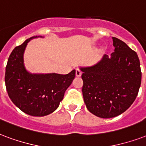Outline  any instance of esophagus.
Here are the masks:
<instances>
[{
	"mask_svg": "<svg viewBox=\"0 0 146 146\" xmlns=\"http://www.w3.org/2000/svg\"><path fill=\"white\" fill-rule=\"evenodd\" d=\"M75 74H76L77 77H80L82 74V72L80 69H78V68H77L76 71H75Z\"/></svg>",
	"mask_w": 146,
	"mask_h": 146,
	"instance_id": "1",
	"label": "esophagus"
}]
</instances>
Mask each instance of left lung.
Returning <instances> with one entry per match:
<instances>
[{
	"mask_svg": "<svg viewBox=\"0 0 146 146\" xmlns=\"http://www.w3.org/2000/svg\"><path fill=\"white\" fill-rule=\"evenodd\" d=\"M114 52L83 72L82 94L89 111L100 118H112L125 112L137 97L142 72L137 53L113 37Z\"/></svg>",
	"mask_w": 146,
	"mask_h": 146,
	"instance_id": "left-lung-1",
	"label": "left lung"
}]
</instances>
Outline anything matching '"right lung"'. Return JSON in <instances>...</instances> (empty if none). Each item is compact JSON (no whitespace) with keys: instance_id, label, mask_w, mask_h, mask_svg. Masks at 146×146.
Returning <instances> with one entry per match:
<instances>
[{"instance_id":"right-lung-1","label":"right lung","mask_w":146,"mask_h":146,"mask_svg":"<svg viewBox=\"0 0 146 146\" xmlns=\"http://www.w3.org/2000/svg\"><path fill=\"white\" fill-rule=\"evenodd\" d=\"M33 36L14 48L9 56L5 72V84L9 98L23 113L44 116L57 109L65 91L75 77V70L67 74H31L23 64V53Z\"/></svg>"}]
</instances>
